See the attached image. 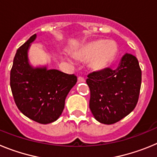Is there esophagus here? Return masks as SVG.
<instances>
[{"label": "esophagus", "instance_id": "esophagus-1", "mask_svg": "<svg viewBox=\"0 0 157 157\" xmlns=\"http://www.w3.org/2000/svg\"><path fill=\"white\" fill-rule=\"evenodd\" d=\"M85 82V79H84L83 77L79 76V77L78 78V82Z\"/></svg>", "mask_w": 157, "mask_h": 157}]
</instances>
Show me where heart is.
I'll return each instance as SVG.
<instances>
[{
    "label": "heart",
    "mask_w": 157,
    "mask_h": 157,
    "mask_svg": "<svg viewBox=\"0 0 157 157\" xmlns=\"http://www.w3.org/2000/svg\"><path fill=\"white\" fill-rule=\"evenodd\" d=\"M117 53V46L113 41L98 40L87 45L78 53L85 59H92L90 66L94 69L105 68L115 59Z\"/></svg>",
    "instance_id": "obj_1"
}]
</instances>
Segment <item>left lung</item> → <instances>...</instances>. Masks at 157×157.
Masks as SVG:
<instances>
[{
	"label": "left lung",
	"instance_id": "left-lung-1",
	"mask_svg": "<svg viewBox=\"0 0 157 157\" xmlns=\"http://www.w3.org/2000/svg\"><path fill=\"white\" fill-rule=\"evenodd\" d=\"M87 77L90 109L98 122L113 124L134 110L141 84V71L135 56L126 53L116 69L107 67Z\"/></svg>",
	"mask_w": 157,
	"mask_h": 157
}]
</instances>
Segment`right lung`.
<instances>
[{"instance_id":"add662e5","label":"right lung","mask_w":157,"mask_h":157,"mask_svg":"<svg viewBox=\"0 0 157 157\" xmlns=\"http://www.w3.org/2000/svg\"><path fill=\"white\" fill-rule=\"evenodd\" d=\"M36 34L19 47L10 72V86L19 110L30 120L41 124L56 121L64 109L65 99L77 82L75 75L55 69L33 67L28 61L30 43Z\"/></svg>"}]
</instances>
